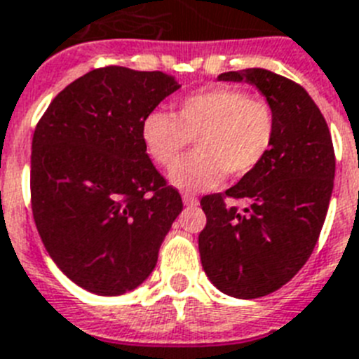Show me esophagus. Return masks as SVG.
Segmentation results:
<instances>
[{
	"label": "esophagus",
	"mask_w": 359,
	"mask_h": 359,
	"mask_svg": "<svg viewBox=\"0 0 359 359\" xmlns=\"http://www.w3.org/2000/svg\"><path fill=\"white\" fill-rule=\"evenodd\" d=\"M182 203H184L186 206H197L198 198L191 194H182Z\"/></svg>",
	"instance_id": "obj_1"
}]
</instances>
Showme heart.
<instances>
[{
    "label": "heart",
    "instance_id": "heart-1",
    "mask_svg": "<svg viewBox=\"0 0 359 359\" xmlns=\"http://www.w3.org/2000/svg\"><path fill=\"white\" fill-rule=\"evenodd\" d=\"M272 105L231 87L203 89L175 105L173 116L151 111L140 126L144 147L153 161L170 168L196 138L198 151L171 168V184L203 191L230 177H245L266 158L276 140Z\"/></svg>",
    "mask_w": 359,
    "mask_h": 359
}]
</instances>
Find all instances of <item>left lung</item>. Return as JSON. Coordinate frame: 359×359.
<instances>
[{"mask_svg":"<svg viewBox=\"0 0 359 359\" xmlns=\"http://www.w3.org/2000/svg\"><path fill=\"white\" fill-rule=\"evenodd\" d=\"M219 80L257 87L277 120L266 158L224 194L201 201L204 272L228 296L255 299L287 285L309 261L327 217L336 156L323 114L299 83L266 69L222 72ZM226 198L249 206L241 212Z\"/></svg>","mask_w":359,"mask_h":359,"instance_id":"left-lung-1","label":"left lung"}]
</instances>
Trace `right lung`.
Masks as SVG:
<instances>
[{
	"mask_svg": "<svg viewBox=\"0 0 359 359\" xmlns=\"http://www.w3.org/2000/svg\"><path fill=\"white\" fill-rule=\"evenodd\" d=\"M179 87L161 71L95 69L69 83L36 126V228L56 266L93 294L142 285L182 212L140 137L144 116Z\"/></svg>",
	"mask_w": 359,
	"mask_h": 359,
	"instance_id": "obj_1",
	"label": "right lung"
}]
</instances>
